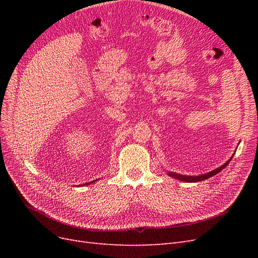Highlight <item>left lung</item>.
<instances>
[{"label": "left lung", "instance_id": "obj_1", "mask_svg": "<svg viewBox=\"0 0 258 258\" xmlns=\"http://www.w3.org/2000/svg\"><path fill=\"white\" fill-rule=\"evenodd\" d=\"M230 160H231V158L227 162H225V165H223L222 167L217 168V169H215L213 171H211V172H209L207 174H202V175H198V176H187V175H182V174H176V173H173V172H169L168 174L170 176L176 178V179H179V181H184V182H199V181H204V179H207V178H209L211 176L217 174L218 172H221V171L225 167H227V165H228Z\"/></svg>", "mask_w": 258, "mask_h": 258}]
</instances>
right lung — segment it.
Segmentation results:
<instances>
[{
	"label": "right lung",
	"mask_w": 258,
	"mask_h": 258,
	"mask_svg": "<svg viewBox=\"0 0 258 258\" xmlns=\"http://www.w3.org/2000/svg\"><path fill=\"white\" fill-rule=\"evenodd\" d=\"M92 182H93V181H92ZM92 182H89V183H88V184H91V183H92ZM88 184H86V185H88Z\"/></svg>",
	"instance_id": "1"
}]
</instances>
